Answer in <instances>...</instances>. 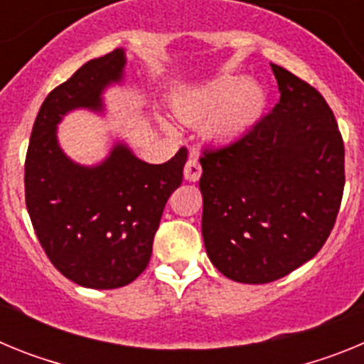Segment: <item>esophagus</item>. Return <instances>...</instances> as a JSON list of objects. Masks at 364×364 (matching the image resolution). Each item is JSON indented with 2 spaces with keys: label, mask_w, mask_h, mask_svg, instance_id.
I'll return each instance as SVG.
<instances>
[{
  "label": "esophagus",
  "mask_w": 364,
  "mask_h": 364,
  "mask_svg": "<svg viewBox=\"0 0 364 364\" xmlns=\"http://www.w3.org/2000/svg\"><path fill=\"white\" fill-rule=\"evenodd\" d=\"M200 175H202L200 164H198L197 159H193L191 156L184 167V178L188 180V182H197V180L200 178Z\"/></svg>",
  "instance_id": "esophagus-1"
}]
</instances>
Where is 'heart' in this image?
Instances as JSON below:
<instances>
[{
	"label": "heart",
	"mask_w": 364,
	"mask_h": 364,
	"mask_svg": "<svg viewBox=\"0 0 364 364\" xmlns=\"http://www.w3.org/2000/svg\"><path fill=\"white\" fill-rule=\"evenodd\" d=\"M266 96L262 87L246 82L242 76H224L202 87L186 91L173 102L180 120L193 122L215 112L210 122L211 136L233 138L246 133L264 112Z\"/></svg>",
	"instance_id": "1"
}]
</instances>
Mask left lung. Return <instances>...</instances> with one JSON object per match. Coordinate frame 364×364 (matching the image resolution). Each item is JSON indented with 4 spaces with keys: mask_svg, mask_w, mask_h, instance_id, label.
Masks as SVG:
<instances>
[{
    "mask_svg": "<svg viewBox=\"0 0 364 364\" xmlns=\"http://www.w3.org/2000/svg\"><path fill=\"white\" fill-rule=\"evenodd\" d=\"M281 100L253 129L200 156L202 237L228 279L266 284L317 255L339 213L345 146L319 91L272 63Z\"/></svg>",
    "mask_w": 364,
    "mask_h": 364,
    "instance_id": "8db88e82",
    "label": "left lung"
}]
</instances>
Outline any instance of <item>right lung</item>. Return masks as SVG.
I'll return each mask as SVG.
<instances>
[{
  "label": "right lung",
  "mask_w": 364,
  "mask_h": 364,
  "mask_svg": "<svg viewBox=\"0 0 364 364\" xmlns=\"http://www.w3.org/2000/svg\"><path fill=\"white\" fill-rule=\"evenodd\" d=\"M127 58L114 49L83 63L41 104L25 160V200L38 240L58 272L95 290L129 284L146 269L164 205L182 182L188 151L166 164L140 160L124 142L82 166L58 142L76 109L104 114V92L124 83Z\"/></svg>",
  "instance_id": "right-lung-1"
}]
</instances>
